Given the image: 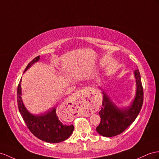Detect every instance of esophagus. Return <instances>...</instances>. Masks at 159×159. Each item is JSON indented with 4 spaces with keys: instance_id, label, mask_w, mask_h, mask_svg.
Returning a JSON list of instances; mask_svg holds the SVG:
<instances>
[{
    "instance_id": "esophagus-1",
    "label": "esophagus",
    "mask_w": 159,
    "mask_h": 159,
    "mask_svg": "<svg viewBox=\"0 0 159 159\" xmlns=\"http://www.w3.org/2000/svg\"><path fill=\"white\" fill-rule=\"evenodd\" d=\"M88 91V89H82V90H80V91H79V93L80 94H86L87 93V92Z\"/></svg>"
}]
</instances>
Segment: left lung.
Returning <instances> with one entry per match:
<instances>
[{"mask_svg": "<svg viewBox=\"0 0 159 159\" xmlns=\"http://www.w3.org/2000/svg\"><path fill=\"white\" fill-rule=\"evenodd\" d=\"M136 80V94L132 104L128 108L119 109L109 100L103 92L102 107L99 111V125L96 128L100 135L112 137L124 132L139 114L143 104L144 92L139 70L134 71Z\"/></svg>", "mask_w": 159, "mask_h": 159, "instance_id": "obj_1", "label": "left lung"}]
</instances>
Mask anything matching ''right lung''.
<instances>
[{"instance_id": "obj_1", "label": "right lung", "mask_w": 159, "mask_h": 159, "mask_svg": "<svg viewBox=\"0 0 159 159\" xmlns=\"http://www.w3.org/2000/svg\"><path fill=\"white\" fill-rule=\"evenodd\" d=\"M39 59V56L31 60L25 71ZM21 80L17 87L18 108L30 131L39 139L50 143H58L66 140L73 132L74 125L64 124L57 115L56 108L40 116H33L28 112L21 100Z\"/></svg>"}]
</instances>
